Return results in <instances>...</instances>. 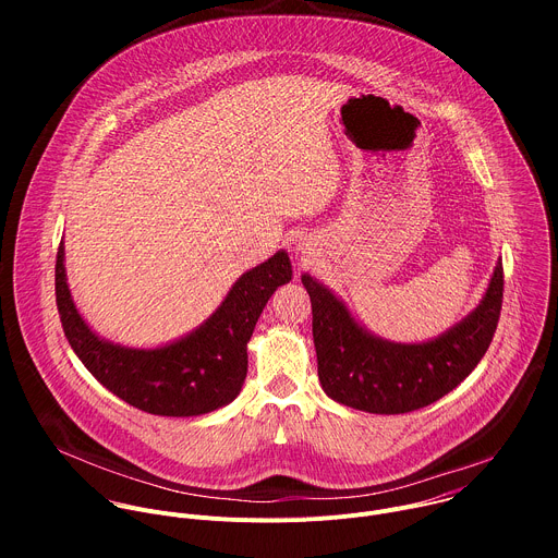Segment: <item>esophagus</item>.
<instances>
[{
  "label": "esophagus",
  "instance_id": "34e87169",
  "mask_svg": "<svg viewBox=\"0 0 558 558\" xmlns=\"http://www.w3.org/2000/svg\"><path fill=\"white\" fill-rule=\"evenodd\" d=\"M300 250H304V247H302V245H298V252H300Z\"/></svg>",
  "mask_w": 558,
  "mask_h": 558
}]
</instances>
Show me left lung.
Segmentation results:
<instances>
[{"mask_svg":"<svg viewBox=\"0 0 558 558\" xmlns=\"http://www.w3.org/2000/svg\"><path fill=\"white\" fill-rule=\"evenodd\" d=\"M311 298L317 377L333 402L375 415L424 409L457 388L486 355L504 300L501 258L488 289L465 317L424 342H390L368 331L347 302L311 274H302Z\"/></svg>","mask_w":558,"mask_h":558,"instance_id":"left-lung-1","label":"left lung"}]
</instances>
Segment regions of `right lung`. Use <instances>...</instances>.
Here are the masks:
<instances>
[{
  "mask_svg": "<svg viewBox=\"0 0 558 558\" xmlns=\"http://www.w3.org/2000/svg\"><path fill=\"white\" fill-rule=\"evenodd\" d=\"M284 250L245 271L203 325L161 347L101 338L78 313L65 276L63 238L54 293L63 333L84 366L130 407L163 417H196L233 402L247 377V342L274 291L291 280Z\"/></svg>",
  "mask_w": 558,
  "mask_h": 558,
  "instance_id": "1",
  "label": "right lung"
}]
</instances>
